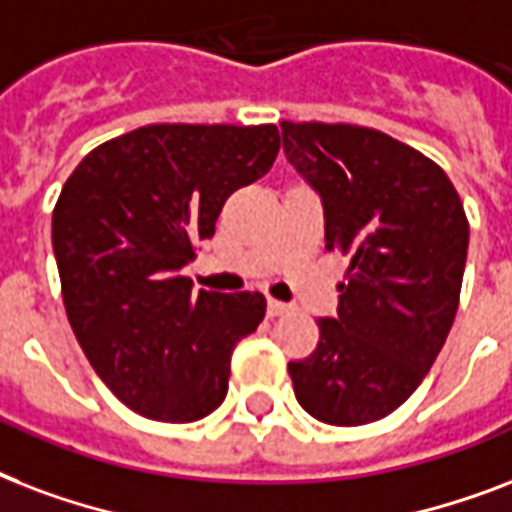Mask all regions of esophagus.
<instances>
[{
    "label": "esophagus",
    "mask_w": 512,
    "mask_h": 512,
    "mask_svg": "<svg viewBox=\"0 0 512 512\" xmlns=\"http://www.w3.org/2000/svg\"><path fill=\"white\" fill-rule=\"evenodd\" d=\"M291 310L285 301H277V299H269L267 301V315L269 318H280V315H285V312Z\"/></svg>",
    "instance_id": "obj_1"
}]
</instances>
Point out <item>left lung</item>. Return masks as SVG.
Instances as JSON below:
<instances>
[{
	"instance_id": "obj_1",
	"label": "left lung",
	"mask_w": 512,
	"mask_h": 512,
	"mask_svg": "<svg viewBox=\"0 0 512 512\" xmlns=\"http://www.w3.org/2000/svg\"><path fill=\"white\" fill-rule=\"evenodd\" d=\"M283 149L323 200L326 248L347 256L336 318L310 358L288 363L320 422L384 419L417 390L459 307L467 224L457 189L417 149L347 122H280Z\"/></svg>"
}]
</instances>
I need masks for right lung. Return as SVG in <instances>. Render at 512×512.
I'll return each instance as SVG.
<instances>
[{
  "instance_id": "obj_1",
  "label": "right lung",
  "mask_w": 512,
  "mask_h": 512,
  "mask_svg": "<svg viewBox=\"0 0 512 512\" xmlns=\"http://www.w3.org/2000/svg\"><path fill=\"white\" fill-rule=\"evenodd\" d=\"M275 125H144L95 146L53 208L63 307L95 374L141 417L197 422L227 398L259 291L192 293L181 275L232 192L272 168Z\"/></svg>"
}]
</instances>
